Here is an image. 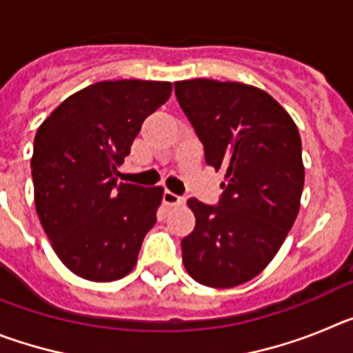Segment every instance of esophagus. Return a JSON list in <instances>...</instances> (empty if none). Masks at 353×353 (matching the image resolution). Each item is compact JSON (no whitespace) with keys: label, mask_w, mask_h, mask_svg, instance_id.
<instances>
[{"label":"esophagus","mask_w":353,"mask_h":353,"mask_svg":"<svg viewBox=\"0 0 353 353\" xmlns=\"http://www.w3.org/2000/svg\"><path fill=\"white\" fill-rule=\"evenodd\" d=\"M162 201H164L166 205H180L183 203V198L179 194H174V192L171 191H164L162 192Z\"/></svg>","instance_id":"1"}]
</instances>
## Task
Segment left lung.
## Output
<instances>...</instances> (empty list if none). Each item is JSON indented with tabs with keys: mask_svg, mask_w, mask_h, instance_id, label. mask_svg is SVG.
Instances as JSON below:
<instances>
[{
	"mask_svg": "<svg viewBox=\"0 0 353 353\" xmlns=\"http://www.w3.org/2000/svg\"><path fill=\"white\" fill-rule=\"evenodd\" d=\"M174 95L208 166L226 171L219 203L187 199L196 226L182 239V261L201 285L239 286L270 263L299 214L304 166L297 125L269 93L249 84L180 81Z\"/></svg>",
	"mask_w": 353,
	"mask_h": 353,
	"instance_id": "left-lung-1",
	"label": "left lung"
}]
</instances>
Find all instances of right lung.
<instances>
[{
	"mask_svg": "<svg viewBox=\"0 0 353 353\" xmlns=\"http://www.w3.org/2000/svg\"><path fill=\"white\" fill-rule=\"evenodd\" d=\"M171 95L162 81H102L61 102L39 127L35 207L58 258L76 276L117 281L138 261L162 187L117 183L143 121Z\"/></svg>",
	"mask_w": 353,
	"mask_h": 353,
	"instance_id": "right-lung-1",
	"label": "right lung"
}]
</instances>
